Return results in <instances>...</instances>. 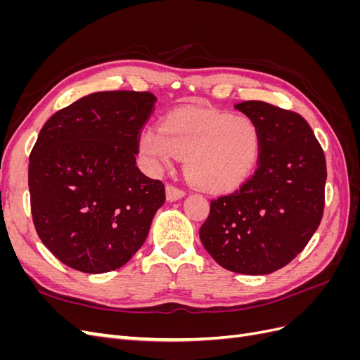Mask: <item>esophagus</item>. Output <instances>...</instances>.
<instances>
[{
	"label": "esophagus",
	"mask_w": 360,
	"mask_h": 360,
	"mask_svg": "<svg viewBox=\"0 0 360 360\" xmlns=\"http://www.w3.org/2000/svg\"><path fill=\"white\" fill-rule=\"evenodd\" d=\"M183 197H184V191H181L176 186H172V184H168V186H167V200L168 201H177Z\"/></svg>",
	"instance_id": "obj_1"
}]
</instances>
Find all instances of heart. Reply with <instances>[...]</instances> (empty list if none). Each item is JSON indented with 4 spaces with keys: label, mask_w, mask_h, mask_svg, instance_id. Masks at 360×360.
Here are the masks:
<instances>
[{
    "label": "heart",
    "mask_w": 360,
    "mask_h": 360,
    "mask_svg": "<svg viewBox=\"0 0 360 360\" xmlns=\"http://www.w3.org/2000/svg\"><path fill=\"white\" fill-rule=\"evenodd\" d=\"M259 147V129L250 117L193 106L171 112L160 127L147 126L138 138L139 153L151 169L186 158L189 180L214 193L240 186L257 165Z\"/></svg>",
    "instance_id": "obj_1"
}]
</instances>
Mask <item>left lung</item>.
<instances>
[{
  "mask_svg": "<svg viewBox=\"0 0 360 360\" xmlns=\"http://www.w3.org/2000/svg\"><path fill=\"white\" fill-rule=\"evenodd\" d=\"M234 108L259 129L258 167L237 191L212 201L200 238L224 269L267 275L296 258L317 231L326 159L302 115L259 101Z\"/></svg>",
  "mask_w": 360,
  "mask_h": 360,
  "instance_id": "left-lung-1",
  "label": "left lung"
}]
</instances>
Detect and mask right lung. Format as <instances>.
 <instances>
[{
  "instance_id": "obj_1",
  "label": "right lung",
  "mask_w": 360,
  "mask_h": 360,
  "mask_svg": "<svg viewBox=\"0 0 360 360\" xmlns=\"http://www.w3.org/2000/svg\"><path fill=\"white\" fill-rule=\"evenodd\" d=\"M148 91H101L53 114L30 155L36 231L61 263L105 274L143 246L165 186L136 167L139 132L153 112Z\"/></svg>"
}]
</instances>
